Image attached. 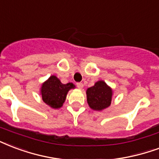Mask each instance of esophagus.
Returning <instances> with one entry per match:
<instances>
[{
  "mask_svg": "<svg viewBox=\"0 0 159 159\" xmlns=\"http://www.w3.org/2000/svg\"><path fill=\"white\" fill-rule=\"evenodd\" d=\"M77 87H78L79 89H82V88H83V86H84V84H82V83H77Z\"/></svg>",
  "mask_w": 159,
  "mask_h": 159,
  "instance_id": "34e87169",
  "label": "esophagus"
}]
</instances>
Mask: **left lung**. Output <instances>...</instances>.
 <instances>
[{
    "instance_id": "obj_1",
    "label": "left lung",
    "mask_w": 159,
    "mask_h": 159,
    "mask_svg": "<svg viewBox=\"0 0 159 159\" xmlns=\"http://www.w3.org/2000/svg\"><path fill=\"white\" fill-rule=\"evenodd\" d=\"M113 90L104 80L95 82L86 89L87 103L94 111H103L111 106Z\"/></svg>"
}]
</instances>
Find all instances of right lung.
I'll return each mask as SVG.
<instances>
[{
    "instance_id": "right-lung-1",
    "label": "right lung",
    "mask_w": 159,
    "mask_h": 159,
    "mask_svg": "<svg viewBox=\"0 0 159 159\" xmlns=\"http://www.w3.org/2000/svg\"><path fill=\"white\" fill-rule=\"evenodd\" d=\"M75 88V85L73 83L62 84L57 76L51 75L42 84L40 95L43 101L48 107L52 109H58L63 107L68 92Z\"/></svg>"
}]
</instances>
